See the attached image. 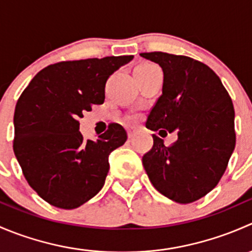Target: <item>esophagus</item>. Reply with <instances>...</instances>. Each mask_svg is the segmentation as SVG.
<instances>
[{"label": "esophagus", "mask_w": 252, "mask_h": 252, "mask_svg": "<svg viewBox=\"0 0 252 252\" xmlns=\"http://www.w3.org/2000/svg\"><path fill=\"white\" fill-rule=\"evenodd\" d=\"M134 134H135V129H134V128H129L128 129V136H129V138H133Z\"/></svg>", "instance_id": "obj_1"}]
</instances>
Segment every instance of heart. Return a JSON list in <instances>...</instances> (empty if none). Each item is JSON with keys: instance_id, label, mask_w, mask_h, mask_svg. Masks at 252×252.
<instances>
[{"instance_id": "obj_1", "label": "heart", "mask_w": 252, "mask_h": 252, "mask_svg": "<svg viewBox=\"0 0 252 252\" xmlns=\"http://www.w3.org/2000/svg\"><path fill=\"white\" fill-rule=\"evenodd\" d=\"M154 67H157V65L152 64V63H142V64L138 65V68H145V69H149V68H154ZM130 118H131V119L136 118V116H131Z\"/></svg>"}]
</instances>
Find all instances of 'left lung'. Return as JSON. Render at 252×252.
<instances>
[{
  "label": "left lung",
  "mask_w": 252,
  "mask_h": 252,
  "mask_svg": "<svg viewBox=\"0 0 252 252\" xmlns=\"http://www.w3.org/2000/svg\"><path fill=\"white\" fill-rule=\"evenodd\" d=\"M140 56L163 70L162 95L147 116L146 128L178 134L169 146L152 134L154 145L142 164L157 191L178 204H190L218 184L234 151L232 98L202 62L166 52Z\"/></svg>",
  "instance_id": "8db88e82"
}]
</instances>
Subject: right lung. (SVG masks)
<instances>
[{
	"instance_id": "add662e5",
	"label": "right lung",
	"mask_w": 252,
	"mask_h": 252,
	"mask_svg": "<svg viewBox=\"0 0 252 252\" xmlns=\"http://www.w3.org/2000/svg\"><path fill=\"white\" fill-rule=\"evenodd\" d=\"M134 56L63 61L40 70L18 100L13 151L30 187L50 205L73 210L105 184L108 156L126 141L112 123L96 141L84 140L79 119L105 101L107 79Z\"/></svg>"
}]
</instances>
